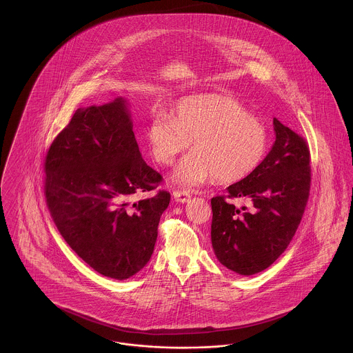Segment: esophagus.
Wrapping results in <instances>:
<instances>
[{
    "instance_id": "obj_1",
    "label": "esophagus",
    "mask_w": 353,
    "mask_h": 353,
    "mask_svg": "<svg viewBox=\"0 0 353 353\" xmlns=\"http://www.w3.org/2000/svg\"><path fill=\"white\" fill-rule=\"evenodd\" d=\"M173 196L179 203H185L191 199V192L187 190H176L173 191Z\"/></svg>"
}]
</instances>
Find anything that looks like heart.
<instances>
[{"label": "heart", "mask_w": 353, "mask_h": 353, "mask_svg": "<svg viewBox=\"0 0 353 353\" xmlns=\"http://www.w3.org/2000/svg\"><path fill=\"white\" fill-rule=\"evenodd\" d=\"M146 139L159 165L170 166L191 145L194 152L173 174V181L197 187L212 179L235 183L257 169L268 149V131L260 119L228 94L211 93L181 100L173 117L158 111Z\"/></svg>", "instance_id": "heart-1"}]
</instances>
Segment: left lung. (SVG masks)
<instances>
[{
  "label": "left lung",
  "instance_id": "left-lung-1",
  "mask_svg": "<svg viewBox=\"0 0 353 353\" xmlns=\"http://www.w3.org/2000/svg\"><path fill=\"white\" fill-rule=\"evenodd\" d=\"M276 141L248 177L211 199V241L216 259L236 274H259L274 264L295 234L310 195L312 166L306 139L274 119ZM246 196L252 211L231 201Z\"/></svg>",
  "mask_w": 353,
  "mask_h": 353
}]
</instances>
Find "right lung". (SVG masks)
<instances>
[{
  "label": "right lung",
  "instance_id": "obj_1",
  "mask_svg": "<svg viewBox=\"0 0 353 353\" xmlns=\"http://www.w3.org/2000/svg\"><path fill=\"white\" fill-rule=\"evenodd\" d=\"M44 195L61 235L96 272L124 280L150 260L170 194L141 156L125 101L79 108L44 158Z\"/></svg>",
  "mask_w": 353,
  "mask_h": 353
}]
</instances>
